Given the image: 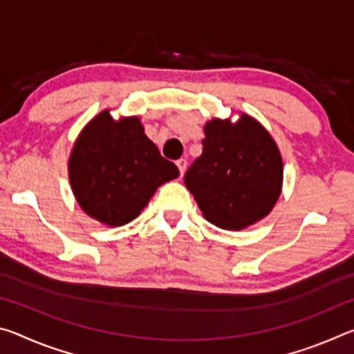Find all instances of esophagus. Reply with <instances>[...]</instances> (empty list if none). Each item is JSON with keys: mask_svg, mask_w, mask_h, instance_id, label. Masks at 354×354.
<instances>
[{"mask_svg": "<svg viewBox=\"0 0 354 354\" xmlns=\"http://www.w3.org/2000/svg\"><path fill=\"white\" fill-rule=\"evenodd\" d=\"M176 165H178V169H179V173H181V176H183L184 173H185V169H187V160L179 159V160H176Z\"/></svg>", "mask_w": 354, "mask_h": 354, "instance_id": "obj_1", "label": "esophagus"}]
</instances>
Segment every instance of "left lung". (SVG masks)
Listing matches in <instances>:
<instances>
[{"label":"left lung","instance_id":"1","mask_svg":"<svg viewBox=\"0 0 354 354\" xmlns=\"http://www.w3.org/2000/svg\"><path fill=\"white\" fill-rule=\"evenodd\" d=\"M203 153L184 175L203 217L241 231L272 212L283 190V158L272 134L242 112L205 124Z\"/></svg>","mask_w":354,"mask_h":354}]
</instances>
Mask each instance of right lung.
<instances>
[{"label": "right lung", "instance_id": "right-lung-1", "mask_svg": "<svg viewBox=\"0 0 354 354\" xmlns=\"http://www.w3.org/2000/svg\"><path fill=\"white\" fill-rule=\"evenodd\" d=\"M179 176L160 156L139 117L101 111L77 136L68 159L70 185L88 217L123 226L140 215L159 185Z\"/></svg>", "mask_w": 354, "mask_h": 354}]
</instances>
